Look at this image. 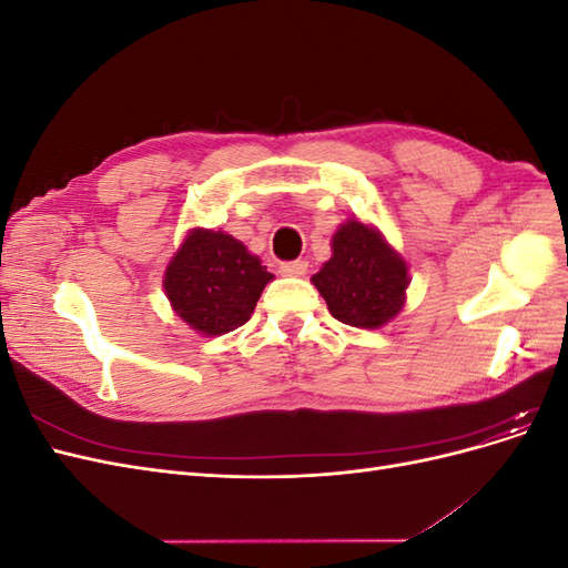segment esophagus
<instances>
[{"label":"esophagus","instance_id":"1","mask_svg":"<svg viewBox=\"0 0 568 568\" xmlns=\"http://www.w3.org/2000/svg\"><path fill=\"white\" fill-rule=\"evenodd\" d=\"M305 272H307V263L305 261L282 263V274H286V277H303Z\"/></svg>","mask_w":568,"mask_h":568}]
</instances>
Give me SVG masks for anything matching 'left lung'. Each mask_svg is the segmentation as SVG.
<instances>
[{
  "label": "left lung",
  "instance_id": "obj_1",
  "mask_svg": "<svg viewBox=\"0 0 568 568\" xmlns=\"http://www.w3.org/2000/svg\"><path fill=\"white\" fill-rule=\"evenodd\" d=\"M332 257L313 274L329 313L357 329H379L403 311L407 263L379 230L348 220L332 236Z\"/></svg>",
  "mask_w": 568,
  "mask_h": 568
}]
</instances>
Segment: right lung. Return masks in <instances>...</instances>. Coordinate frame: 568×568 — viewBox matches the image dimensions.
<instances>
[{"label":"right lung","instance_id":"right-lung-1","mask_svg":"<svg viewBox=\"0 0 568 568\" xmlns=\"http://www.w3.org/2000/svg\"><path fill=\"white\" fill-rule=\"evenodd\" d=\"M270 280L257 255L232 234L199 227L173 255L163 286L173 311L192 329L220 336L248 322Z\"/></svg>","mask_w":568,"mask_h":568}]
</instances>
